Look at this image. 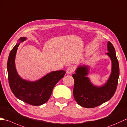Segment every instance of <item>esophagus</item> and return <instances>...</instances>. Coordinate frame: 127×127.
Masks as SVG:
<instances>
[{"label":"esophagus","instance_id":"esophagus-1","mask_svg":"<svg viewBox=\"0 0 127 127\" xmlns=\"http://www.w3.org/2000/svg\"><path fill=\"white\" fill-rule=\"evenodd\" d=\"M74 67H73L72 66H70L67 68L66 72L68 73V74H71V73H72L73 72H74Z\"/></svg>","mask_w":127,"mask_h":127}]
</instances>
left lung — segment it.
Instances as JSON below:
<instances>
[{"instance_id": "8db88e82", "label": "left lung", "mask_w": 127, "mask_h": 127, "mask_svg": "<svg viewBox=\"0 0 127 127\" xmlns=\"http://www.w3.org/2000/svg\"><path fill=\"white\" fill-rule=\"evenodd\" d=\"M106 53L112 61L111 73L106 83L101 87L92 85L89 78V67L81 66L77 68L72 75L74 80L73 95L77 103L86 108H93L100 105L110 99L116 91L120 74L119 61L115 49L110 42L108 43Z\"/></svg>"}]
</instances>
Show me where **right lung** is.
<instances>
[{
  "label": "right lung",
  "mask_w": 127,
  "mask_h": 127,
  "mask_svg": "<svg viewBox=\"0 0 127 127\" xmlns=\"http://www.w3.org/2000/svg\"><path fill=\"white\" fill-rule=\"evenodd\" d=\"M25 40L26 38L21 37L19 43L10 52L7 64L8 83L11 91L19 99L30 105L38 106L48 100L54 86L64 77L66 72L53 71L33 82L22 79L17 72L15 60L19 43Z\"/></svg>",
  "instance_id": "1"
}]
</instances>
